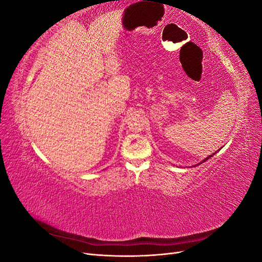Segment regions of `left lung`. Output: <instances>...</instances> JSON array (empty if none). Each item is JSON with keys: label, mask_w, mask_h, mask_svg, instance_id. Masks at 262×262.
Wrapping results in <instances>:
<instances>
[{"label": "left lung", "mask_w": 262, "mask_h": 262, "mask_svg": "<svg viewBox=\"0 0 262 262\" xmlns=\"http://www.w3.org/2000/svg\"><path fill=\"white\" fill-rule=\"evenodd\" d=\"M221 148H222V147H221ZM221 148H220V149H221ZM220 149H219V150H220ZM214 154H215V153H213V154H212V155H209V156H208V157H205V158H204V160H203V161H202V162H200V163H199V164H196V165H194V166H198V165H200V164H202V163H204V162H205V161H208V160H209V158H211V157H212V156H213V155H214Z\"/></svg>", "instance_id": "1"}]
</instances>
